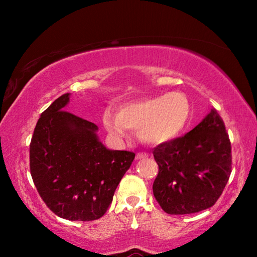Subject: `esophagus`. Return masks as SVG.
Returning a JSON list of instances; mask_svg holds the SVG:
<instances>
[{
  "instance_id": "esophagus-1",
  "label": "esophagus",
  "mask_w": 257,
  "mask_h": 257,
  "mask_svg": "<svg viewBox=\"0 0 257 257\" xmlns=\"http://www.w3.org/2000/svg\"><path fill=\"white\" fill-rule=\"evenodd\" d=\"M147 155L146 153H137L136 154V160H142V159H146L147 158Z\"/></svg>"
}]
</instances>
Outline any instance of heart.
I'll use <instances>...</instances> for the list:
<instances>
[{
    "instance_id": "1",
    "label": "heart",
    "mask_w": 257,
    "mask_h": 257,
    "mask_svg": "<svg viewBox=\"0 0 257 257\" xmlns=\"http://www.w3.org/2000/svg\"><path fill=\"white\" fill-rule=\"evenodd\" d=\"M191 104L187 95L170 92L122 103L118 114L107 110L103 114L105 128L122 137L127 129L139 132V138L152 145L172 141L188 123Z\"/></svg>"
}]
</instances>
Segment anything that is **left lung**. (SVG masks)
<instances>
[{"instance_id":"1","label":"left lung","mask_w":257,"mask_h":257,"mask_svg":"<svg viewBox=\"0 0 257 257\" xmlns=\"http://www.w3.org/2000/svg\"><path fill=\"white\" fill-rule=\"evenodd\" d=\"M159 173L154 197L168 214H191L213 206L231 173V144L215 108L185 136L153 150Z\"/></svg>"}]
</instances>
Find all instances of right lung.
<instances>
[{
  "label": "right lung",
  "instance_id": "right-lung-1",
  "mask_svg": "<svg viewBox=\"0 0 257 257\" xmlns=\"http://www.w3.org/2000/svg\"><path fill=\"white\" fill-rule=\"evenodd\" d=\"M68 102L69 94H63L38 119L30 142V175L54 214L97 220L112 203L135 153L106 150L95 134L97 125L64 110Z\"/></svg>",
  "mask_w": 257,
  "mask_h": 257
}]
</instances>
